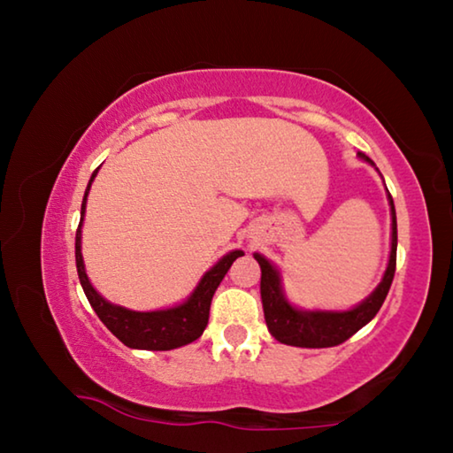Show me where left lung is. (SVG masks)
I'll use <instances>...</instances> for the list:
<instances>
[{
  "instance_id": "left-lung-1",
  "label": "left lung",
  "mask_w": 453,
  "mask_h": 453,
  "mask_svg": "<svg viewBox=\"0 0 453 453\" xmlns=\"http://www.w3.org/2000/svg\"><path fill=\"white\" fill-rule=\"evenodd\" d=\"M358 159L371 163L367 155L357 153ZM377 169V167H375ZM389 193V191H387ZM391 205V254L389 264L381 278V282L372 290L361 304H357L349 311H303L288 303L282 288V276L280 270L272 264L268 257L262 254H254L260 264L262 280H260V294L264 306V319L268 325L270 334L276 341L290 344V347H304V349H326L336 347V344L350 339L357 330H361L367 322L375 319L379 308L383 306L387 292L391 288L395 276V264H397V215H395V205L391 193L387 196Z\"/></svg>"
}]
</instances>
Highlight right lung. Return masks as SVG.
<instances>
[{
	"label": "right lung",
	"instance_id": "1",
	"mask_svg": "<svg viewBox=\"0 0 453 453\" xmlns=\"http://www.w3.org/2000/svg\"><path fill=\"white\" fill-rule=\"evenodd\" d=\"M100 169V167H98ZM98 169L92 173L88 188L84 191L82 210H81V224L76 229V270L78 278H81L82 290L88 298L90 306L95 308L98 319L104 322V326L117 336V339L131 349L141 350H171L183 344H189L197 341L207 326L210 320V306L215 290L224 276L227 274L229 265L235 262V257L243 256L242 250H234V252L226 254L221 260L211 265L196 286L188 300L173 308H163V311H150V312H139L128 311L125 306L112 304L109 300L100 296L90 284L88 276L84 270L82 260V221L86 213V197H88L90 185L95 181Z\"/></svg>",
	"mask_w": 453,
	"mask_h": 453
}]
</instances>
